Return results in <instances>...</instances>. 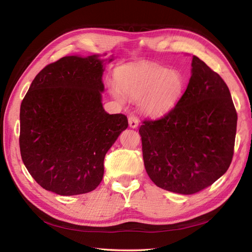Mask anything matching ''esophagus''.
I'll return each mask as SVG.
<instances>
[{
	"instance_id": "obj_1",
	"label": "esophagus",
	"mask_w": 252,
	"mask_h": 252,
	"mask_svg": "<svg viewBox=\"0 0 252 252\" xmlns=\"http://www.w3.org/2000/svg\"><path fill=\"white\" fill-rule=\"evenodd\" d=\"M129 126H130V127H133V129L138 126V119H137L136 116L131 115L129 117Z\"/></svg>"
}]
</instances>
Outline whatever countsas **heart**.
I'll use <instances>...</instances> for the list:
<instances>
[{"instance_id":"1","label":"heart","mask_w":252,"mask_h":252,"mask_svg":"<svg viewBox=\"0 0 252 252\" xmlns=\"http://www.w3.org/2000/svg\"><path fill=\"white\" fill-rule=\"evenodd\" d=\"M117 87L110 88L114 97L121 94L138 99L140 109L149 116H161L173 109L183 95L186 81L178 70L153 63L121 66L115 71Z\"/></svg>"}]
</instances>
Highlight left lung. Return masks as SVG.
I'll return each mask as SVG.
<instances>
[{"label":"left lung","instance_id":"8db88e82","mask_svg":"<svg viewBox=\"0 0 252 252\" xmlns=\"http://www.w3.org/2000/svg\"><path fill=\"white\" fill-rule=\"evenodd\" d=\"M237 112L226 83L197 56L179 103L140 126L144 165L158 187L183 195L207 189L234 155Z\"/></svg>","mask_w":252,"mask_h":252}]
</instances>
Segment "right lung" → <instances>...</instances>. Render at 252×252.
Wrapping results in <instances>:
<instances>
[{"mask_svg":"<svg viewBox=\"0 0 252 252\" xmlns=\"http://www.w3.org/2000/svg\"><path fill=\"white\" fill-rule=\"evenodd\" d=\"M103 63L98 55L63 57L36 74L21 101V159L46 190H94L106 153L129 125L126 116L103 108Z\"/></svg>","mask_w":252,"mask_h":252,"instance_id":"add662e5","label":"right lung"}]
</instances>
